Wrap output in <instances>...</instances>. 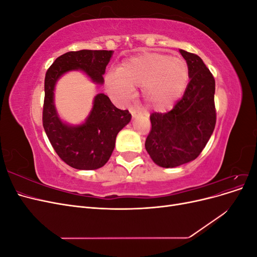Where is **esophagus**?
Listing matches in <instances>:
<instances>
[{
  "label": "esophagus",
  "mask_w": 257,
  "mask_h": 257,
  "mask_svg": "<svg viewBox=\"0 0 257 257\" xmlns=\"http://www.w3.org/2000/svg\"><path fill=\"white\" fill-rule=\"evenodd\" d=\"M130 112H131V114H132V116H136L138 113H141V110L139 109H137V108H134V107H131L130 108Z\"/></svg>",
  "instance_id": "esophagus-1"
}]
</instances>
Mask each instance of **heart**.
Masks as SVG:
<instances>
[{"mask_svg":"<svg viewBox=\"0 0 257 257\" xmlns=\"http://www.w3.org/2000/svg\"><path fill=\"white\" fill-rule=\"evenodd\" d=\"M190 78L189 66L179 57L144 52L124 60L115 72L106 76V88L119 100H127L135 88L150 107L166 110L182 96Z\"/></svg>","mask_w":257,"mask_h":257,"instance_id":"1","label":"heart"}]
</instances>
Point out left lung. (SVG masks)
<instances>
[{
	"label": "left lung",
	"mask_w": 257,
	"mask_h": 257,
	"mask_svg": "<svg viewBox=\"0 0 257 257\" xmlns=\"http://www.w3.org/2000/svg\"><path fill=\"white\" fill-rule=\"evenodd\" d=\"M190 82L170 111L150 115L146 150L155 164L172 168L195 160L211 137L216 122L215 81L197 54L180 49Z\"/></svg>",
	"instance_id": "1"
}]
</instances>
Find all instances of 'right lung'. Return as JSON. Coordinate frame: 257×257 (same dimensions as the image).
<instances>
[{
	"instance_id": "obj_1",
	"label": "right lung",
	"mask_w": 257,
	"mask_h": 257,
	"mask_svg": "<svg viewBox=\"0 0 257 257\" xmlns=\"http://www.w3.org/2000/svg\"><path fill=\"white\" fill-rule=\"evenodd\" d=\"M112 50L69 51L56 59L45 77L43 126L60 159L76 169L103 167L114 149L115 137L131 121L128 110L118 109L107 95L99 93L81 125L63 123L53 104V90L58 79L68 71L80 69L95 83L103 84L105 69Z\"/></svg>"
}]
</instances>
